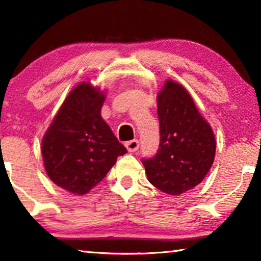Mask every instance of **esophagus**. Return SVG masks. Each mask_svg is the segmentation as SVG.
I'll return each instance as SVG.
<instances>
[{
	"instance_id": "obj_1",
	"label": "esophagus",
	"mask_w": 261,
	"mask_h": 261,
	"mask_svg": "<svg viewBox=\"0 0 261 261\" xmlns=\"http://www.w3.org/2000/svg\"><path fill=\"white\" fill-rule=\"evenodd\" d=\"M126 148L128 152H135L139 148V141L138 140H130L126 142Z\"/></svg>"
}]
</instances>
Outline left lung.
Returning <instances> with one entry per match:
<instances>
[{
	"label": "left lung",
	"mask_w": 261,
	"mask_h": 261,
	"mask_svg": "<svg viewBox=\"0 0 261 261\" xmlns=\"http://www.w3.org/2000/svg\"><path fill=\"white\" fill-rule=\"evenodd\" d=\"M156 102L159 148L142 164L149 183L178 196L198 185L209 172L215 159V135L183 85L166 81Z\"/></svg>",
	"instance_id": "obj_1"
}]
</instances>
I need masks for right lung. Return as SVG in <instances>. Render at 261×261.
I'll list each match as a JSON object with an SVG mask.
<instances>
[{
  "mask_svg": "<svg viewBox=\"0 0 261 261\" xmlns=\"http://www.w3.org/2000/svg\"><path fill=\"white\" fill-rule=\"evenodd\" d=\"M106 96L82 82L60 107L41 144L46 173L53 183L73 195L96 187L127 153L101 116Z\"/></svg>",
  "mask_w": 261,
  "mask_h": 261,
  "instance_id": "right-lung-1",
  "label": "right lung"
}]
</instances>
